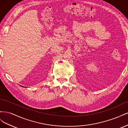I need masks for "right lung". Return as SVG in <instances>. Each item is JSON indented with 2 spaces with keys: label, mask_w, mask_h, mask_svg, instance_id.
Listing matches in <instances>:
<instances>
[{
  "label": "right lung",
  "mask_w": 128,
  "mask_h": 128,
  "mask_svg": "<svg viewBox=\"0 0 128 128\" xmlns=\"http://www.w3.org/2000/svg\"><path fill=\"white\" fill-rule=\"evenodd\" d=\"M23 87H24V86H23Z\"/></svg>",
  "instance_id": "add662e5"
}]
</instances>
